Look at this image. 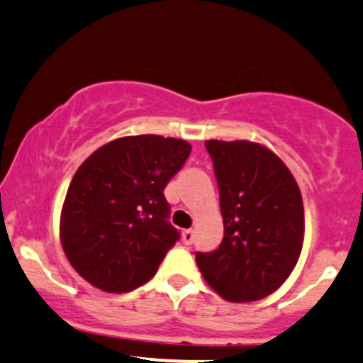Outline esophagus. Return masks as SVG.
Returning a JSON list of instances; mask_svg holds the SVG:
<instances>
[{
	"label": "esophagus",
	"instance_id": "obj_1",
	"mask_svg": "<svg viewBox=\"0 0 363 363\" xmlns=\"http://www.w3.org/2000/svg\"><path fill=\"white\" fill-rule=\"evenodd\" d=\"M194 240V231L193 230H184L182 231V242L186 243V245H191Z\"/></svg>",
	"mask_w": 363,
	"mask_h": 363
}]
</instances>
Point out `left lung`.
Returning <instances> with one entry per match:
<instances>
[{"label": "left lung", "mask_w": 363, "mask_h": 363, "mask_svg": "<svg viewBox=\"0 0 363 363\" xmlns=\"http://www.w3.org/2000/svg\"><path fill=\"white\" fill-rule=\"evenodd\" d=\"M219 186L224 238L196 252L205 281L231 303L269 296L296 268L304 240L299 186L272 150L250 140H207Z\"/></svg>", "instance_id": "obj_1"}]
</instances>
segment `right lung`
Wrapping results in <instances>:
<instances>
[{"mask_svg":"<svg viewBox=\"0 0 363 363\" xmlns=\"http://www.w3.org/2000/svg\"><path fill=\"white\" fill-rule=\"evenodd\" d=\"M191 144L162 135L120 137L94 151L72 177L60 243L79 277L104 292L150 281L179 240L163 189Z\"/></svg>","mask_w":363,"mask_h":363,"instance_id":"add662e5","label":"right lung"}]
</instances>
